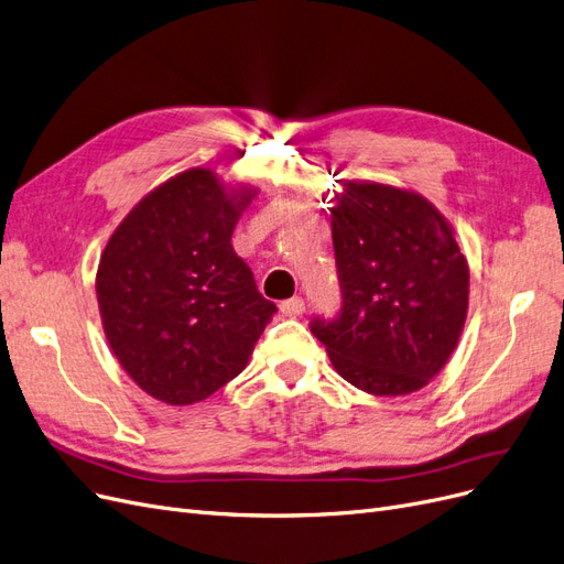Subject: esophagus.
Wrapping results in <instances>:
<instances>
[{"label":"esophagus","instance_id":"34e87169","mask_svg":"<svg viewBox=\"0 0 564 564\" xmlns=\"http://www.w3.org/2000/svg\"><path fill=\"white\" fill-rule=\"evenodd\" d=\"M281 312L285 316H302L304 314V300L302 297H290L285 302H281Z\"/></svg>","mask_w":564,"mask_h":564}]
</instances>
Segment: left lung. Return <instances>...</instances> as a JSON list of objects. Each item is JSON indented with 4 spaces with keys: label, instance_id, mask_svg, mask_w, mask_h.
Here are the masks:
<instances>
[{
    "label": "left lung",
    "instance_id": "8db88e82",
    "mask_svg": "<svg viewBox=\"0 0 564 564\" xmlns=\"http://www.w3.org/2000/svg\"><path fill=\"white\" fill-rule=\"evenodd\" d=\"M330 225L344 302L312 333L356 389H424L457 349L468 314V262L452 225L420 192L370 180L344 183Z\"/></svg>",
    "mask_w": 564,
    "mask_h": 564
}]
</instances>
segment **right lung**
Segmentation results:
<instances>
[{"label":"right lung","instance_id":"add662e5","mask_svg":"<svg viewBox=\"0 0 564 564\" xmlns=\"http://www.w3.org/2000/svg\"><path fill=\"white\" fill-rule=\"evenodd\" d=\"M258 187L189 169L144 194L107 241L96 295L107 344L135 384L194 405L241 375L276 304L231 234Z\"/></svg>","mask_w":564,"mask_h":564}]
</instances>
